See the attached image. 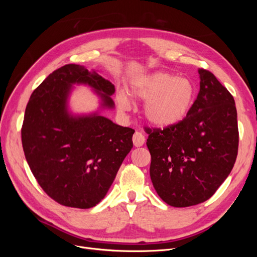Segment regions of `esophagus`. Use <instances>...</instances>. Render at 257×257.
Segmentation results:
<instances>
[{"label":"esophagus","mask_w":257,"mask_h":257,"mask_svg":"<svg viewBox=\"0 0 257 257\" xmlns=\"http://www.w3.org/2000/svg\"><path fill=\"white\" fill-rule=\"evenodd\" d=\"M146 142V138L145 135L141 132H136L133 136V144L135 147H142Z\"/></svg>","instance_id":"obj_1"}]
</instances>
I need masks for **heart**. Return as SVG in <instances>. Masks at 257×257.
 Here are the masks:
<instances>
[{
  "label": "heart",
  "instance_id": "obj_1",
  "mask_svg": "<svg viewBox=\"0 0 257 257\" xmlns=\"http://www.w3.org/2000/svg\"><path fill=\"white\" fill-rule=\"evenodd\" d=\"M131 93L134 98L146 100L144 114L148 122L158 127H167L180 122L189 113L195 88L189 79L155 72L132 81ZM118 104L122 110L130 109L131 99L126 93H120Z\"/></svg>",
  "mask_w": 257,
  "mask_h": 257
}]
</instances>
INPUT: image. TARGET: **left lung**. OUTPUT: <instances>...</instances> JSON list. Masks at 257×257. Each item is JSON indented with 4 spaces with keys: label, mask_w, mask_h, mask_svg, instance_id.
<instances>
[{
    "label": "left lung",
    "mask_w": 257,
    "mask_h": 257,
    "mask_svg": "<svg viewBox=\"0 0 257 257\" xmlns=\"http://www.w3.org/2000/svg\"><path fill=\"white\" fill-rule=\"evenodd\" d=\"M200 88L185 118L147 127L150 177L166 204L190 207L211 197L237 159L239 132L234 97L215 76L198 68Z\"/></svg>",
    "instance_id": "left-lung-1"
}]
</instances>
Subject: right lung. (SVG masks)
Returning a JSON list of instances; mask_svg holds the SVG:
<instances>
[{"label": "right lung", "instance_id": "1", "mask_svg": "<svg viewBox=\"0 0 257 257\" xmlns=\"http://www.w3.org/2000/svg\"><path fill=\"white\" fill-rule=\"evenodd\" d=\"M87 83L113 107L114 85L95 71L67 64L52 72L31 95L21 127L31 172L58 204L89 209L102 200L133 148L135 131L102 115L74 118L66 110L72 83ZM103 93H102L101 92Z\"/></svg>", "mask_w": 257, "mask_h": 257}]
</instances>
